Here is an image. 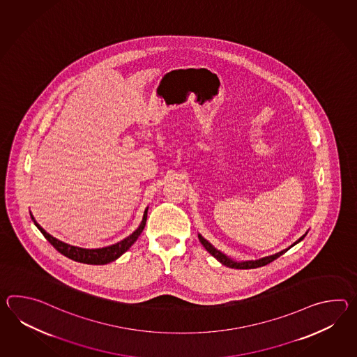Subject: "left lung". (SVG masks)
<instances>
[{"mask_svg":"<svg viewBox=\"0 0 357 357\" xmlns=\"http://www.w3.org/2000/svg\"><path fill=\"white\" fill-rule=\"evenodd\" d=\"M306 234H307V231H306V233H305L300 239H297L292 246L285 248V250L280 251V252H278V254L271 255V256H268V257H262L260 260H255V261L243 262H236L233 261V260H230L229 257H227V256H225V255H222L220 251H218L216 248H214V247L211 246V245L207 242L205 238L201 237L199 234H198V239H199V242L202 243V246L205 247L207 251H208L210 254L213 255L218 261L222 262V265H225V266H228V268H233V269H255V268L265 266V265H268L270 262L274 261V260L278 259L279 256H282V255L285 254L291 247H294L296 243H298L300 241H302Z\"/></svg>","mask_w":357,"mask_h":357,"instance_id":"1","label":"left lung"}]
</instances>
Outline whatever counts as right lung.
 Listing matches in <instances>:
<instances>
[{
	"label": "right lung",
	"mask_w": 357,
	"mask_h": 357,
	"mask_svg": "<svg viewBox=\"0 0 357 357\" xmlns=\"http://www.w3.org/2000/svg\"><path fill=\"white\" fill-rule=\"evenodd\" d=\"M31 218H32L33 222L36 224V227L40 230V233L45 236V238L47 239L52 246L55 247L60 254H63V256L72 259L74 261L89 264V265H105V264H109V262L114 261V260H116L118 257H120L121 255L127 251L129 247L135 243L137 238L141 236V233L144 229V225H146V220H147V208L144 210L141 225L129 237L120 241V242L112 245V246L95 248V250L80 248V247L70 246L68 243H63L61 241L52 237L51 234H48L47 231L43 229L40 224L34 220L32 214H31Z\"/></svg>",
	"instance_id": "right-lung-1"
}]
</instances>
